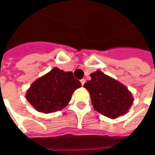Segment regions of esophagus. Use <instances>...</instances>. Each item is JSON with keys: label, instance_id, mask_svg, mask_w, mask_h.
Segmentation results:
<instances>
[{"label": "esophagus", "instance_id": "esophagus-1", "mask_svg": "<svg viewBox=\"0 0 155 155\" xmlns=\"http://www.w3.org/2000/svg\"><path fill=\"white\" fill-rule=\"evenodd\" d=\"M81 83L82 85H84V84L85 83V80H84V79H82V80H81Z\"/></svg>", "mask_w": 155, "mask_h": 155}]
</instances>
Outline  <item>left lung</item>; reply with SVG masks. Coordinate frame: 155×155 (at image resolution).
<instances>
[{"instance_id":"8db88e82","label":"left lung","mask_w":155,"mask_h":155,"mask_svg":"<svg viewBox=\"0 0 155 155\" xmlns=\"http://www.w3.org/2000/svg\"><path fill=\"white\" fill-rule=\"evenodd\" d=\"M91 77L84 87L91 94L94 110L110 119L126 114L134 102L128 88L99 70L91 74Z\"/></svg>"}]
</instances>
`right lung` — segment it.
Wrapping results in <instances>:
<instances>
[{"instance_id":"1","label":"right lung","mask_w":155,"mask_h":155,"mask_svg":"<svg viewBox=\"0 0 155 155\" xmlns=\"http://www.w3.org/2000/svg\"><path fill=\"white\" fill-rule=\"evenodd\" d=\"M80 87L81 83L71 71L54 67L32 83L25 98L36 110L49 114L64 109L74 91Z\"/></svg>"}]
</instances>
